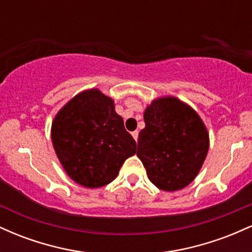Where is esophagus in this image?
Returning <instances> with one entry per match:
<instances>
[{
	"label": "esophagus",
	"instance_id": "1",
	"mask_svg": "<svg viewBox=\"0 0 252 252\" xmlns=\"http://www.w3.org/2000/svg\"><path fill=\"white\" fill-rule=\"evenodd\" d=\"M131 135H132V137H134V140L137 141V138H138V131H137V130H136V131H132Z\"/></svg>",
	"mask_w": 252,
	"mask_h": 252
}]
</instances>
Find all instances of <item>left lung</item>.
<instances>
[{
    "label": "left lung",
    "mask_w": 252,
    "mask_h": 252,
    "mask_svg": "<svg viewBox=\"0 0 252 252\" xmlns=\"http://www.w3.org/2000/svg\"><path fill=\"white\" fill-rule=\"evenodd\" d=\"M137 156L158 189L174 192L195 179L210 147L199 115L175 97L153 100L144 111Z\"/></svg>",
    "instance_id": "8db88e82"
}]
</instances>
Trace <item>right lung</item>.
Returning <instances> with one entry per match:
<instances>
[{
    "instance_id": "right-lung-1",
    "label": "right lung",
    "mask_w": 252,
    "mask_h": 252,
    "mask_svg": "<svg viewBox=\"0 0 252 252\" xmlns=\"http://www.w3.org/2000/svg\"><path fill=\"white\" fill-rule=\"evenodd\" d=\"M51 137L67 175L88 189L114 181L124 161L136 153L114 100L98 89L80 92L60 109Z\"/></svg>"
}]
</instances>
